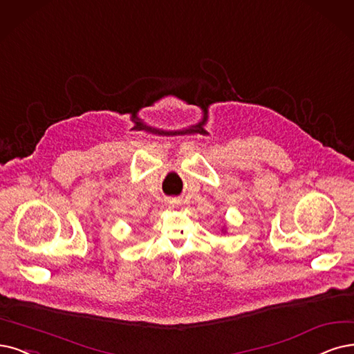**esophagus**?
I'll return each instance as SVG.
<instances>
[{
  "label": "esophagus",
  "instance_id": "1",
  "mask_svg": "<svg viewBox=\"0 0 354 354\" xmlns=\"http://www.w3.org/2000/svg\"><path fill=\"white\" fill-rule=\"evenodd\" d=\"M167 204H169V207L175 208V207H178V205H179V200H176V198H172V200H169V201H167Z\"/></svg>",
  "mask_w": 354,
  "mask_h": 354
}]
</instances>
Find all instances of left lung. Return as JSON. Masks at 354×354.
I'll return each mask as SVG.
<instances>
[{
  "label": "left lung",
  "instance_id": "8db88e82",
  "mask_svg": "<svg viewBox=\"0 0 354 354\" xmlns=\"http://www.w3.org/2000/svg\"><path fill=\"white\" fill-rule=\"evenodd\" d=\"M221 232L226 233V232H227V227H226V226H223V229H221Z\"/></svg>",
  "mask_w": 354,
  "mask_h": 354
}]
</instances>
